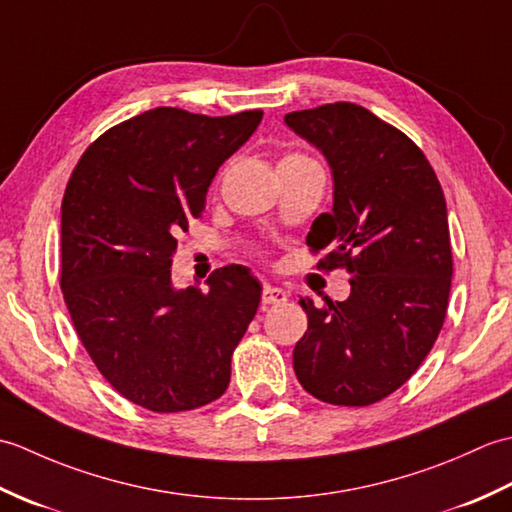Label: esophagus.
<instances>
[{"label": "esophagus", "instance_id": "obj_1", "mask_svg": "<svg viewBox=\"0 0 512 512\" xmlns=\"http://www.w3.org/2000/svg\"><path fill=\"white\" fill-rule=\"evenodd\" d=\"M288 299V292L284 288H277V286H264L262 290V303L264 306H279V303H284Z\"/></svg>", "mask_w": 512, "mask_h": 512}]
</instances>
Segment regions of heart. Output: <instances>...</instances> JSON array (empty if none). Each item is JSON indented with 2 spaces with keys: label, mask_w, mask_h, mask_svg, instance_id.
<instances>
[{
  "label": "heart",
  "mask_w": 512,
  "mask_h": 512,
  "mask_svg": "<svg viewBox=\"0 0 512 512\" xmlns=\"http://www.w3.org/2000/svg\"><path fill=\"white\" fill-rule=\"evenodd\" d=\"M303 156H297V154H290V156H286L284 160H301ZM284 160H281V162H284Z\"/></svg>",
  "instance_id": "heart-1"
}]
</instances>
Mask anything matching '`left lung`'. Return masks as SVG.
<instances>
[{
    "label": "left lung",
    "mask_w": 512,
    "mask_h": 512,
    "mask_svg": "<svg viewBox=\"0 0 512 512\" xmlns=\"http://www.w3.org/2000/svg\"><path fill=\"white\" fill-rule=\"evenodd\" d=\"M284 121L332 169V211L312 222L308 246H330L319 266L352 273L345 301L299 299L308 330L292 365L314 398L372 405L407 383L442 330L453 275L447 202L416 143L361 105Z\"/></svg>",
    "instance_id": "1"
}]
</instances>
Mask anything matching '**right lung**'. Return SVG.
Returning <instances> with one entry per match:
<instances>
[{"mask_svg":"<svg viewBox=\"0 0 512 512\" xmlns=\"http://www.w3.org/2000/svg\"><path fill=\"white\" fill-rule=\"evenodd\" d=\"M262 110L204 116L156 107L85 151L61 202V290L76 334L118 394L156 413L198 409L231 383V356L262 284L226 266L176 288L178 233Z\"/></svg>","mask_w":512,"mask_h":512,"instance_id":"add662e5","label":"right lung"}]
</instances>
